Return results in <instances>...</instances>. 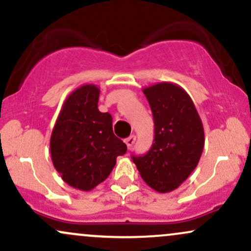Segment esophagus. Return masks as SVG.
<instances>
[{
  "mask_svg": "<svg viewBox=\"0 0 251 251\" xmlns=\"http://www.w3.org/2000/svg\"><path fill=\"white\" fill-rule=\"evenodd\" d=\"M135 141H136V136H135V135H131V136H129L128 138H126L125 142H126V146H128L129 148H130V147L134 146Z\"/></svg>",
  "mask_w": 251,
  "mask_h": 251,
  "instance_id": "1",
  "label": "esophagus"
}]
</instances>
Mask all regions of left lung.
I'll return each mask as SVG.
<instances>
[{
	"instance_id": "8db88e82",
	"label": "left lung",
	"mask_w": 251,
	"mask_h": 251,
	"mask_svg": "<svg viewBox=\"0 0 251 251\" xmlns=\"http://www.w3.org/2000/svg\"><path fill=\"white\" fill-rule=\"evenodd\" d=\"M154 117V143L146 155L132 156L141 177L157 193L177 189L201 158L204 130L183 88L162 82L143 89Z\"/></svg>"
}]
</instances>
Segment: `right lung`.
Masks as SVG:
<instances>
[{
	"mask_svg": "<svg viewBox=\"0 0 251 251\" xmlns=\"http://www.w3.org/2000/svg\"><path fill=\"white\" fill-rule=\"evenodd\" d=\"M100 88L83 84L67 97L56 120L50 154L55 169L70 187L93 190L110 175L126 146L113 132V117L97 108Z\"/></svg>",
	"mask_w": 251,
	"mask_h": 251,
	"instance_id": "obj_1",
	"label": "right lung"
}]
</instances>
